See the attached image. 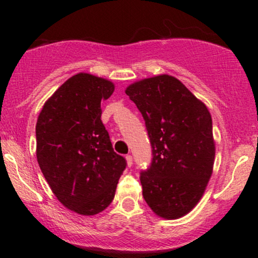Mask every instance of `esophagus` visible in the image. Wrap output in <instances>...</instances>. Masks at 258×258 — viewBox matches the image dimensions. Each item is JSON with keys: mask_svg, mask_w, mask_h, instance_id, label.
Instances as JSON below:
<instances>
[{"mask_svg": "<svg viewBox=\"0 0 258 258\" xmlns=\"http://www.w3.org/2000/svg\"><path fill=\"white\" fill-rule=\"evenodd\" d=\"M126 161H127V166L131 167L132 164H133V159L131 155H126Z\"/></svg>", "mask_w": 258, "mask_h": 258, "instance_id": "34e87169", "label": "esophagus"}]
</instances>
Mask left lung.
I'll use <instances>...</instances> for the list:
<instances>
[{
  "instance_id": "1",
  "label": "left lung",
  "mask_w": 258,
  "mask_h": 258,
  "mask_svg": "<svg viewBox=\"0 0 258 258\" xmlns=\"http://www.w3.org/2000/svg\"><path fill=\"white\" fill-rule=\"evenodd\" d=\"M126 94L146 121L152 162L141 172L143 198L156 215L176 220L199 203L212 174L215 142L206 105L179 80L159 75Z\"/></svg>"
}]
</instances>
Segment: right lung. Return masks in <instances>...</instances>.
Listing matches in <instances>:
<instances>
[{
    "label": "right lung",
    "mask_w": 258,
    "mask_h": 258,
    "mask_svg": "<svg viewBox=\"0 0 258 258\" xmlns=\"http://www.w3.org/2000/svg\"><path fill=\"white\" fill-rule=\"evenodd\" d=\"M114 84L79 73L44 103L36 123V156L44 178L65 207L93 216L111 204L126 160L112 149L100 116Z\"/></svg>",
    "instance_id": "1"
}]
</instances>
